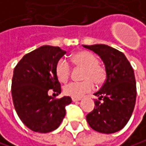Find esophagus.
<instances>
[{
    "label": "esophagus",
    "instance_id": "1",
    "mask_svg": "<svg viewBox=\"0 0 146 146\" xmlns=\"http://www.w3.org/2000/svg\"><path fill=\"white\" fill-rule=\"evenodd\" d=\"M72 102H77V101H80V98H72Z\"/></svg>",
    "mask_w": 146,
    "mask_h": 146
}]
</instances>
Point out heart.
Listing matches in <instances>:
<instances>
[{
    "instance_id": "1",
    "label": "heart",
    "mask_w": 146,
    "mask_h": 146,
    "mask_svg": "<svg viewBox=\"0 0 146 146\" xmlns=\"http://www.w3.org/2000/svg\"><path fill=\"white\" fill-rule=\"evenodd\" d=\"M72 62L78 67L84 68L81 82H71L64 87V93L75 98H80L94 88V83L98 86L103 84L106 79L105 69L98 64V59L92 53L83 50L74 54L71 58ZM55 74L59 81L65 83L71 74L70 64L65 59H60L55 66Z\"/></svg>"
}]
</instances>
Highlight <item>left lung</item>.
Segmentation results:
<instances>
[{
	"instance_id": "left-lung-1",
	"label": "left lung",
	"mask_w": 146,
	"mask_h": 146,
	"mask_svg": "<svg viewBox=\"0 0 146 146\" xmlns=\"http://www.w3.org/2000/svg\"><path fill=\"white\" fill-rule=\"evenodd\" d=\"M94 51L105 65L106 80L94 95L95 108L86 115L90 127L99 133H113L122 129L132 116L136 102L133 69L125 54L105 44L83 45Z\"/></svg>"
}]
</instances>
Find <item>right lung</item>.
I'll return each mask as SVG.
<instances>
[{"mask_svg":"<svg viewBox=\"0 0 146 146\" xmlns=\"http://www.w3.org/2000/svg\"><path fill=\"white\" fill-rule=\"evenodd\" d=\"M65 54L60 47L44 45L25 54L13 70V105L22 122L34 132L55 130L66 115V106L72 103L70 97L49 96L61 92L55 66Z\"/></svg>","mask_w":146,"mask_h":146,"instance_id":"obj_1","label":"right lung"}]
</instances>
